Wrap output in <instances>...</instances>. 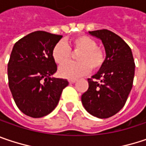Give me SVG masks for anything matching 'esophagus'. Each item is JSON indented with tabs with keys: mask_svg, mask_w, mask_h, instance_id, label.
Wrapping results in <instances>:
<instances>
[{
	"mask_svg": "<svg viewBox=\"0 0 146 146\" xmlns=\"http://www.w3.org/2000/svg\"><path fill=\"white\" fill-rule=\"evenodd\" d=\"M68 81H69V83H70V84H74L77 80H76V79H69Z\"/></svg>",
	"mask_w": 146,
	"mask_h": 146,
	"instance_id": "obj_1",
	"label": "esophagus"
}]
</instances>
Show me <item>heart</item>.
<instances>
[{
  "instance_id": "b5f03b06",
  "label": "heart",
  "mask_w": 146,
  "mask_h": 146,
  "mask_svg": "<svg viewBox=\"0 0 146 146\" xmlns=\"http://www.w3.org/2000/svg\"><path fill=\"white\" fill-rule=\"evenodd\" d=\"M71 51L78 52L76 59L78 62H68L60 68L59 74L62 78L76 79L90 71L99 70L104 64L105 52L97 46V42L88 36H78L66 42H58L52 49L53 61L62 65L71 57Z\"/></svg>"
}]
</instances>
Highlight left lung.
I'll use <instances>...</instances> for the list:
<instances>
[{"instance_id":"1","label":"left lung","mask_w":146,"mask_h":146,"mask_svg":"<svg viewBox=\"0 0 146 146\" xmlns=\"http://www.w3.org/2000/svg\"><path fill=\"white\" fill-rule=\"evenodd\" d=\"M89 33L102 40L106 58L98 73L88 79V88L81 100L89 113L106 119L125 106L133 86L135 64L130 47L119 36L107 29Z\"/></svg>"}]
</instances>
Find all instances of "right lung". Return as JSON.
I'll list each match as a JSON object with an SVG mask.
<instances>
[{"label":"right lung","instance_id":"right-lung-1","mask_svg":"<svg viewBox=\"0 0 146 146\" xmlns=\"http://www.w3.org/2000/svg\"><path fill=\"white\" fill-rule=\"evenodd\" d=\"M62 35L36 31L25 36L13 46L8 62V84L13 100L23 113L41 118L58 104L67 79L51 78L57 72L52 49Z\"/></svg>","mask_w":146,"mask_h":146}]
</instances>
